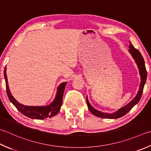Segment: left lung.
I'll use <instances>...</instances> for the list:
<instances>
[{"instance_id": "1", "label": "left lung", "mask_w": 151, "mask_h": 151, "mask_svg": "<svg viewBox=\"0 0 151 151\" xmlns=\"http://www.w3.org/2000/svg\"><path fill=\"white\" fill-rule=\"evenodd\" d=\"M129 52L130 53L133 58L134 59L135 63H137V65L138 67L139 70V74L141 76V84L139 86V90L137 94L134 99L129 102L128 105H126L124 107L119 109L117 111L115 112L114 113L109 114V113H102V112L96 110L94 109L92 106L90 105V103L88 101V97H86V103L88 105V107L89 109L90 112L93 115L100 118H103V119H119V118L122 117L124 116L126 114H127L128 112L131 110V109L134 107V106L137 104L138 102L139 101L141 96H142V93L143 91L144 86L145 84V82L147 81V72L145 68V61L143 58L142 55L139 52L138 50L135 48L132 43L130 42L129 44Z\"/></svg>"}]
</instances>
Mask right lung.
Returning a JSON list of instances; mask_svg holds the SVG:
<instances>
[{"label":"right lung","instance_id":"1","mask_svg":"<svg viewBox=\"0 0 151 151\" xmlns=\"http://www.w3.org/2000/svg\"><path fill=\"white\" fill-rule=\"evenodd\" d=\"M4 79L6 81V88L7 95L11 103L17 108L21 113L32 119L42 120L47 118L55 116L60 111L63 102V96L65 88L67 82H63L58 88V91L54 101L48 105L46 106H27L21 104L14 98L9 89L8 79L6 76V67L4 70Z\"/></svg>","mask_w":151,"mask_h":151}]
</instances>
